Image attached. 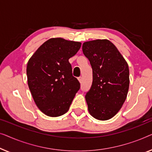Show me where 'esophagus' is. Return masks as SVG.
Instances as JSON below:
<instances>
[{"instance_id":"obj_1","label":"esophagus","mask_w":152,"mask_h":152,"mask_svg":"<svg viewBox=\"0 0 152 152\" xmlns=\"http://www.w3.org/2000/svg\"><path fill=\"white\" fill-rule=\"evenodd\" d=\"M78 80L79 82H80V83H82V81H83V78H82V77H79V78H78Z\"/></svg>"}]
</instances>
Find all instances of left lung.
I'll use <instances>...</instances> for the list:
<instances>
[{
    "instance_id": "obj_1",
    "label": "left lung",
    "mask_w": 152,
    "mask_h": 152,
    "mask_svg": "<svg viewBox=\"0 0 152 152\" xmlns=\"http://www.w3.org/2000/svg\"><path fill=\"white\" fill-rule=\"evenodd\" d=\"M82 48L92 68V85L85 95L89 113L96 119L107 121L119 112L127 98L128 64L107 39L85 42Z\"/></svg>"
}]
</instances>
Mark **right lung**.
<instances>
[{
  "instance_id": "right-lung-1",
  "label": "right lung",
  "mask_w": 152,
  "mask_h": 152,
  "mask_svg": "<svg viewBox=\"0 0 152 152\" xmlns=\"http://www.w3.org/2000/svg\"><path fill=\"white\" fill-rule=\"evenodd\" d=\"M81 42L63 38H50L41 45L27 63V83L36 106L47 116L57 117L69 110L80 89L72 76L69 59Z\"/></svg>"
}]
</instances>
